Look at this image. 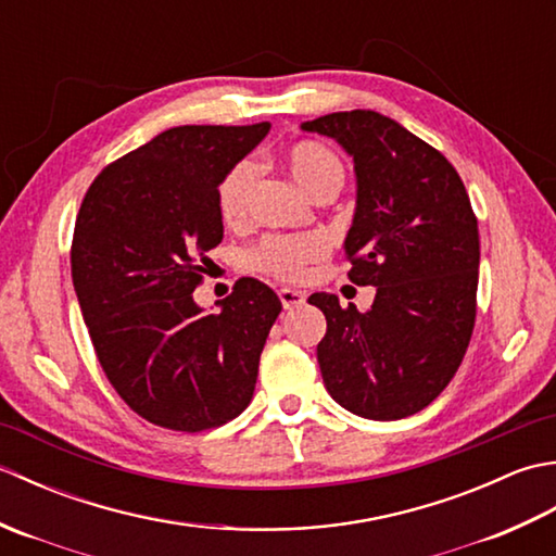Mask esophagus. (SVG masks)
<instances>
[{"mask_svg": "<svg viewBox=\"0 0 556 556\" xmlns=\"http://www.w3.org/2000/svg\"><path fill=\"white\" fill-rule=\"evenodd\" d=\"M279 301H281V305H285V311H293V308H299V305L305 303V293L293 291V289H281Z\"/></svg>", "mask_w": 556, "mask_h": 556, "instance_id": "1", "label": "esophagus"}]
</instances>
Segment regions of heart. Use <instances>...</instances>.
<instances>
[{"instance_id":"b5f03b06","label":"heart","mask_w":556,"mask_h":556,"mask_svg":"<svg viewBox=\"0 0 556 556\" xmlns=\"http://www.w3.org/2000/svg\"><path fill=\"white\" fill-rule=\"evenodd\" d=\"M287 169L291 179L301 186V191L315 198L323 191H339L344 184V162L339 160L332 148H327L317 140H301L285 150ZM257 169L251 160H241L239 164L224 174L217 186V210L222 222L227 227H236L248 215V203H251V191L255 186ZM327 253L325 239L315 233L305 236H267V239L253 248L251 263L267 275L299 281L305 275V267Z\"/></svg>"}]
</instances>
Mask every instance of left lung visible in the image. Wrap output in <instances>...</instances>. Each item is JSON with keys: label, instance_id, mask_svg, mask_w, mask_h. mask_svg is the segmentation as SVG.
Here are the masks:
<instances>
[{"label": "left lung", "instance_id": "obj_1", "mask_svg": "<svg viewBox=\"0 0 556 556\" xmlns=\"http://www.w3.org/2000/svg\"><path fill=\"white\" fill-rule=\"evenodd\" d=\"M303 131L353 157L356 212L349 279L375 287L370 311L313 293L327 317L317 363L339 406L399 420L452 382L476 325L480 239L466 186L440 150L372 110L325 114Z\"/></svg>", "mask_w": 556, "mask_h": 556}]
</instances>
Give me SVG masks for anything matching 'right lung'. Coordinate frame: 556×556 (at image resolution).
Instances as JSON below:
<instances>
[{
    "label": "right lung",
    "instance_id": "add662e5",
    "mask_svg": "<svg viewBox=\"0 0 556 556\" xmlns=\"http://www.w3.org/2000/svg\"><path fill=\"white\" fill-rule=\"evenodd\" d=\"M269 131L176 126L104 167L78 210L71 277L98 361L140 418L219 428L251 404L277 293L239 279L217 313L193 301L224 227L217 186Z\"/></svg>",
    "mask_w": 556,
    "mask_h": 556
}]
</instances>
